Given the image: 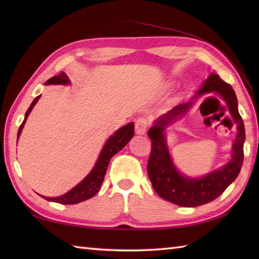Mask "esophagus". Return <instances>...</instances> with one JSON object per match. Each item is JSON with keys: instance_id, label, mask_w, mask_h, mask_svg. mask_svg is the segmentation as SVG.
Listing matches in <instances>:
<instances>
[{"instance_id": "obj_1", "label": "esophagus", "mask_w": 259, "mask_h": 259, "mask_svg": "<svg viewBox=\"0 0 259 259\" xmlns=\"http://www.w3.org/2000/svg\"><path fill=\"white\" fill-rule=\"evenodd\" d=\"M148 125H149V121L146 118H139L136 121L135 124V131L137 135H145L148 129Z\"/></svg>"}]
</instances>
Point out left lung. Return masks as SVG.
<instances>
[{
  "label": "left lung",
  "mask_w": 259,
  "mask_h": 259,
  "mask_svg": "<svg viewBox=\"0 0 259 259\" xmlns=\"http://www.w3.org/2000/svg\"><path fill=\"white\" fill-rule=\"evenodd\" d=\"M214 92L221 96L238 126L232 158L223 167L201 178L195 179L181 174L174 166L166 145L165 129L176 120L183 117L195 103L198 96ZM151 141V153L148 160V176L153 189L164 200L181 207H197L216 199L234 183L244 161L245 126L238 111L236 93L230 84L223 81L216 73H210L202 82L199 90L190 101L180 103L160 115L148 131Z\"/></svg>",
  "instance_id": "1"
}]
</instances>
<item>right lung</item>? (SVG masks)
I'll return each instance as SVG.
<instances>
[{
	"label": "right lung",
	"instance_id": "1",
	"mask_svg": "<svg viewBox=\"0 0 259 259\" xmlns=\"http://www.w3.org/2000/svg\"><path fill=\"white\" fill-rule=\"evenodd\" d=\"M71 82L68 78V75L64 72H62L59 75L52 76V78L49 79L45 84L46 85H50V84L68 85ZM40 97L41 96H37L34 100H33L30 108L27 109V111L25 112L23 122H22V124L19 128L18 140L20 138L22 130H23V126L26 122L27 117H29L33 107L35 106ZM134 135H135L134 122H130L128 124L121 126L120 129H118L115 133H113V135L109 137L108 140L106 141V144H104L102 148L100 155L98 157V160L95 164V167L92 168L91 171L88 174V176L83 180L80 181L78 185L73 187L72 189L62 196H59V197H46L42 195L40 196L49 201L62 203V205H73V203H79L81 201L90 199L91 197L95 196L97 192L100 190V187L103 183L104 176H106L109 162L111 160V158L115 155V153H118L121 149H122L123 147H125V145L131 140V138H133Z\"/></svg>",
	"mask_w": 259,
	"mask_h": 259
}]
</instances>
